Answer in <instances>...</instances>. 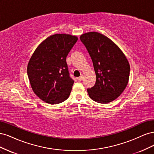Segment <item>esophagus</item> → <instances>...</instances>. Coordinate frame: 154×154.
I'll return each instance as SVG.
<instances>
[{"label":"esophagus","instance_id":"34e87169","mask_svg":"<svg viewBox=\"0 0 154 154\" xmlns=\"http://www.w3.org/2000/svg\"><path fill=\"white\" fill-rule=\"evenodd\" d=\"M78 80L79 81H82L83 79V74H82V75L80 76V77H78Z\"/></svg>","mask_w":154,"mask_h":154}]
</instances>
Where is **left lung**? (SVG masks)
<instances>
[{
  "label": "left lung",
  "mask_w": 154,
  "mask_h": 154,
  "mask_svg": "<svg viewBox=\"0 0 154 154\" xmlns=\"http://www.w3.org/2000/svg\"><path fill=\"white\" fill-rule=\"evenodd\" d=\"M80 40L91 56L96 76L95 85L87 89L88 96L97 103H110L122 94L128 84V60L113 41L100 32H86Z\"/></svg>",
  "instance_id": "1"
}]
</instances>
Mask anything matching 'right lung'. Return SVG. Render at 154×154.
<instances>
[{"instance_id": "add662e5", "label": "right lung", "mask_w": 154, "mask_h": 154, "mask_svg": "<svg viewBox=\"0 0 154 154\" xmlns=\"http://www.w3.org/2000/svg\"><path fill=\"white\" fill-rule=\"evenodd\" d=\"M78 40L76 36L55 34L45 39L34 51L27 65V76L32 91L49 104L66 100L74 80L66 62L67 56Z\"/></svg>"}]
</instances>
